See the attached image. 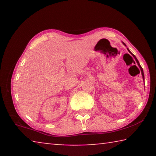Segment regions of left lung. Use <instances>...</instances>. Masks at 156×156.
<instances>
[{
  "label": "left lung",
  "mask_w": 156,
  "mask_h": 156,
  "mask_svg": "<svg viewBox=\"0 0 156 156\" xmlns=\"http://www.w3.org/2000/svg\"><path fill=\"white\" fill-rule=\"evenodd\" d=\"M122 43H123V44H124V45H125V46H126V44H125V43H123V42H122ZM127 49H128V51H129V53H130V54L132 55V56H133V58H135V60H136V62H137V63H138V66H139V67L140 68V69H141V73H142V78H143V80L144 81V72H143V70H142V68L141 67V66H140V63H139V62H138V59H137L136 58V57L135 56H134V55L133 54H132V53L130 51V50H129L128 48H127Z\"/></svg>",
  "instance_id": "1"
}]
</instances>
